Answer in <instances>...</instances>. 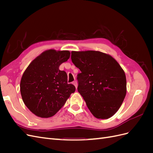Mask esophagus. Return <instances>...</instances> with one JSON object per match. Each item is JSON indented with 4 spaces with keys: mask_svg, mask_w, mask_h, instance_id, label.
I'll use <instances>...</instances> for the list:
<instances>
[{
    "mask_svg": "<svg viewBox=\"0 0 153 153\" xmlns=\"http://www.w3.org/2000/svg\"><path fill=\"white\" fill-rule=\"evenodd\" d=\"M73 84L75 86L76 89H77V86H78V84H77V82H76V81H74V82H73Z\"/></svg>",
    "mask_w": 153,
    "mask_h": 153,
    "instance_id": "1",
    "label": "esophagus"
}]
</instances>
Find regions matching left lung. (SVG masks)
<instances>
[{
	"instance_id": "8db88e82",
	"label": "left lung",
	"mask_w": 153,
	"mask_h": 153,
	"mask_svg": "<svg viewBox=\"0 0 153 153\" xmlns=\"http://www.w3.org/2000/svg\"><path fill=\"white\" fill-rule=\"evenodd\" d=\"M71 61L81 71L78 91L90 112L98 119L111 117L126 94V78L121 66L110 55L99 51L71 52Z\"/></svg>"
}]
</instances>
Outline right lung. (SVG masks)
<instances>
[{"label": "right lung", "mask_w": 153, "mask_h": 153, "mask_svg": "<svg viewBox=\"0 0 153 153\" xmlns=\"http://www.w3.org/2000/svg\"><path fill=\"white\" fill-rule=\"evenodd\" d=\"M70 57L68 50H46L32 61L23 74L20 92L31 112L42 118L54 115L65 104L75 87L59 66Z\"/></svg>", "instance_id": "1"}]
</instances>
